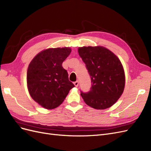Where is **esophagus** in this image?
I'll use <instances>...</instances> for the list:
<instances>
[{
    "instance_id": "esophagus-1",
    "label": "esophagus",
    "mask_w": 151,
    "mask_h": 151,
    "mask_svg": "<svg viewBox=\"0 0 151 151\" xmlns=\"http://www.w3.org/2000/svg\"><path fill=\"white\" fill-rule=\"evenodd\" d=\"M74 84L75 85V86L76 87H77V86H78V85H79V82L78 81H76V82H74Z\"/></svg>"
}]
</instances>
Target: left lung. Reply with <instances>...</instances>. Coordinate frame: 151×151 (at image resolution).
<instances>
[{"mask_svg": "<svg viewBox=\"0 0 151 151\" xmlns=\"http://www.w3.org/2000/svg\"><path fill=\"white\" fill-rule=\"evenodd\" d=\"M91 78L89 92L81 95L88 106L96 109L111 107L120 98L125 85L124 68L120 59L102 46L78 48Z\"/></svg>", "mask_w": 151, "mask_h": 151, "instance_id": "1", "label": "left lung"}]
</instances>
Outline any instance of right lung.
<instances>
[{
    "label": "right lung",
    "mask_w": 151,
    "mask_h": 151,
    "mask_svg": "<svg viewBox=\"0 0 151 151\" xmlns=\"http://www.w3.org/2000/svg\"><path fill=\"white\" fill-rule=\"evenodd\" d=\"M71 51L69 47L47 48L38 53L29 63L26 77L29 95L45 109L60 106L74 87L62 67Z\"/></svg>",
    "instance_id": "right-lung-1"
}]
</instances>
